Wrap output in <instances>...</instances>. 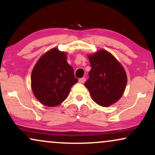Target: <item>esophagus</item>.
<instances>
[{"label":"esophagus","instance_id":"1","mask_svg":"<svg viewBox=\"0 0 155 155\" xmlns=\"http://www.w3.org/2000/svg\"><path fill=\"white\" fill-rule=\"evenodd\" d=\"M85 78H81L79 79V82L80 83H84V82H85Z\"/></svg>","mask_w":155,"mask_h":155}]
</instances>
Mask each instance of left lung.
<instances>
[{"mask_svg": "<svg viewBox=\"0 0 155 155\" xmlns=\"http://www.w3.org/2000/svg\"><path fill=\"white\" fill-rule=\"evenodd\" d=\"M88 58L91 70L85 87L96 103L108 107L118 101L125 90L127 81L125 71L117 59L104 50Z\"/></svg>", "mask_w": 155, "mask_h": 155, "instance_id": "8db88e82", "label": "left lung"}]
</instances>
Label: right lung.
<instances>
[{"mask_svg": "<svg viewBox=\"0 0 155 155\" xmlns=\"http://www.w3.org/2000/svg\"><path fill=\"white\" fill-rule=\"evenodd\" d=\"M78 82L66 54L53 48L40 58L31 75V87L35 97L48 107H55L67 98Z\"/></svg>", "mask_w": 155, "mask_h": 155, "instance_id": "obj_1", "label": "right lung"}]
</instances>
